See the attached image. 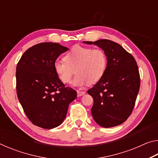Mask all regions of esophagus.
<instances>
[{"label": "esophagus", "instance_id": "obj_1", "mask_svg": "<svg viewBox=\"0 0 158 158\" xmlns=\"http://www.w3.org/2000/svg\"><path fill=\"white\" fill-rule=\"evenodd\" d=\"M85 94V91H80V90H77V96H78V97L84 95Z\"/></svg>", "mask_w": 158, "mask_h": 158}]
</instances>
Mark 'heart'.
Here are the masks:
<instances>
[{"instance_id":"1","label":"heart","mask_w":158,"mask_h":158,"mask_svg":"<svg viewBox=\"0 0 158 158\" xmlns=\"http://www.w3.org/2000/svg\"><path fill=\"white\" fill-rule=\"evenodd\" d=\"M63 60L55 62L56 73L64 84H70L75 70L77 76L73 81L75 86L98 83L107 67V56L100 48L75 45L66 53Z\"/></svg>"}]
</instances>
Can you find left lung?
Listing matches in <instances>:
<instances>
[{"instance_id": "1", "label": "left lung", "mask_w": 158, "mask_h": 158, "mask_svg": "<svg viewBox=\"0 0 158 158\" xmlns=\"http://www.w3.org/2000/svg\"><path fill=\"white\" fill-rule=\"evenodd\" d=\"M105 51L107 67L100 81L88 90L93 98L92 116L104 127L122 124L132 114L139 90L140 76L135 58L119 44L109 40L84 41Z\"/></svg>"}]
</instances>
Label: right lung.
<instances>
[{
    "mask_svg": "<svg viewBox=\"0 0 158 158\" xmlns=\"http://www.w3.org/2000/svg\"><path fill=\"white\" fill-rule=\"evenodd\" d=\"M68 48L53 42L34 45L23 53L17 65V93L32 123L44 129L60 125L77 91L58 79L54 63Z\"/></svg>",
    "mask_w": 158,
    "mask_h": 158,
    "instance_id": "right-lung-1",
    "label": "right lung"
}]
</instances>
